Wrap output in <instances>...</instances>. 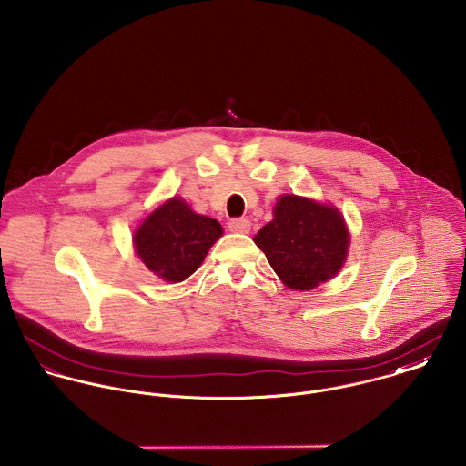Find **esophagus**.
<instances>
[{
	"mask_svg": "<svg viewBox=\"0 0 466 466\" xmlns=\"http://www.w3.org/2000/svg\"><path fill=\"white\" fill-rule=\"evenodd\" d=\"M228 228H229V231H233V233H249L251 222H249L248 218H244V217H240V218H231V220L228 222Z\"/></svg>",
	"mask_w": 466,
	"mask_h": 466,
	"instance_id": "34e87169",
	"label": "esophagus"
}]
</instances>
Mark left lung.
<instances>
[{
  "instance_id": "1",
  "label": "left lung",
  "mask_w": 466,
  "mask_h": 466,
  "mask_svg": "<svg viewBox=\"0 0 466 466\" xmlns=\"http://www.w3.org/2000/svg\"><path fill=\"white\" fill-rule=\"evenodd\" d=\"M255 242L289 289L310 290L339 272L350 235L332 206L283 196L274 206V218L258 231Z\"/></svg>"
}]
</instances>
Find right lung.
Returning a JSON list of instances; mask_svg holds the SVG:
<instances>
[{"label":"right lung","mask_w":466,"mask_h":466,"mask_svg":"<svg viewBox=\"0 0 466 466\" xmlns=\"http://www.w3.org/2000/svg\"><path fill=\"white\" fill-rule=\"evenodd\" d=\"M222 226L198 215L181 199L167 200L134 233L141 262L159 278L177 283L198 270Z\"/></svg>","instance_id":"1"}]
</instances>
